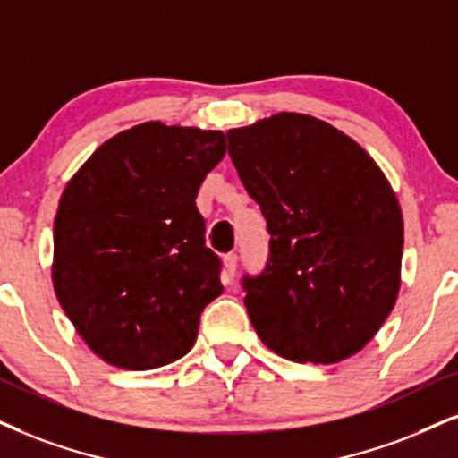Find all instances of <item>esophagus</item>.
<instances>
[{
	"mask_svg": "<svg viewBox=\"0 0 458 458\" xmlns=\"http://www.w3.org/2000/svg\"><path fill=\"white\" fill-rule=\"evenodd\" d=\"M235 269H238V255H235V252H229V255L223 257V274H225V278H227V280L233 278Z\"/></svg>",
	"mask_w": 458,
	"mask_h": 458,
	"instance_id": "1",
	"label": "esophagus"
}]
</instances>
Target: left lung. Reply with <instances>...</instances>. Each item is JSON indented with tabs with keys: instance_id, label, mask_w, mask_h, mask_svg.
<instances>
[{
	"instance_id": "8db88e82",
	"label": "left lung",
	"mask_w": 458,
	"mask_h": 458,
	"mask_svg": "<svg viewBox=\"0 0 458 458\" xmlns=\"http://www.w3.org/2000/svg\"><path fill=\"white\" fill-rule=\"evenodd\" d=\"M227 138L272 235L263 272L242 280L257 335L295 363L352 357L402 284L403 220L386 176L352 138L297 112Z\"/></svg>"
}]
</instances>
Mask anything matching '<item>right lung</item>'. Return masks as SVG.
<instances>
[{
	"label": "right lung",
	"mask_w": 458,
	"mask_h": 458,
	"mask_svg": "<svg viewBox=\"0 0 458 458\" xmlns=\"http://www.w3.org/2000/svg\"><path fill=\"white\" fill-rule=\"evenodd\" d=\"M223 131L135 125L73 174L55 216L53 286L106 363L144 371L184 357L220 293L197 191L225 157Z\"/></svg>",
	"instance_id": "add662e5"
}]
</instances>
